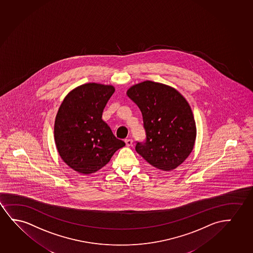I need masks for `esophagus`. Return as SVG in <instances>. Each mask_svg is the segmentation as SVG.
Returning <instances> with one entry per match:
<instances>
[{
  "label": "esophagus",
  "mask_w": 253,
  "mask_h": 253,
  "mask_svg": "<svg viewBox=\"0 0 253 253\" xmlns=\"http://www.w3.org/2000/svg\"><path fill=\"white\" fill-rule=\"evenodd\" d=\"M132 142H133V141H132V139H125V143H126V146H132Z\"/></svg>",
  "instance_id": "esophagus-1"
}]
</instances>
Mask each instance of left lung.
Returning a JSON list of instances; mask_svg holds the SVG:
<instances>
[{"instance_id":"1","label":"left lung","mask_w":253,"mask_h":253,"mask_svg":"<svg viewBox=\"0 0 253 253\" xmlns=\"http://www.w3.org/2000/svg\"><path fill=\"white\" fill-rule=\"evenodd\" d=\"M127 96L142 114L145 143H137L140 156L161 171L178 168L191 154L197 129L187 100L174 87L145 81L132 85Z\"/></svg>"}]
</instances>
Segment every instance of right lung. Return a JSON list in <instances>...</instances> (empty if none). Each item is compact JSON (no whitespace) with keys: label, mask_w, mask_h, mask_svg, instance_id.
Segmentation results:
<instances>
[{"label":"right lung","mask_w":253,"mask_h":253,"mask_svg":"<svg viewBox=\"0 0 253 253\" xmlns=\"http://www.w3.org/2000/svg\"><path fill=\"white\" fill-rule=\"evenodd\" d=\"M114 85L94 82L73 89L59 107L54 121V141L61 160L82 174L94 173L126 145L102 120Z\"/></svg>","instance_id":"right-lung-1"}]
</instances>
